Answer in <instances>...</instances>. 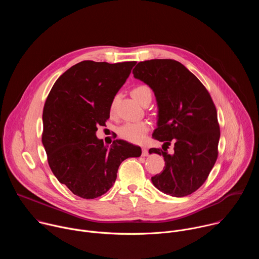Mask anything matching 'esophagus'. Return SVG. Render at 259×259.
<instances>
[{"label": "esophagus", "instance_id": "1", "mask_svg": "<svg viewBox=\"0 0 259 259\" xmlns=\"http://www.w3.org/2000/svg\"><path fill=\"white\" fill-rule=\"evenodd\" d=\"M142 156H143V157L149 156V150H147L146 147H142Z\"/></svg>", "mask_w": 259, "mask_h": 259}]
</instances>
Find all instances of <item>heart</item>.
I'll return each instance as SVG.
<instances>
[{
	"label": "heart",
	"mask_w": 259,
	"mask_h": 259,
	"mask_svg": "<svg viewBox=\"0 0 259 259\" xmlns=\"http://www.w3.org/2000/svg\"><path fill=\"white\" fill-rule=\"evenodd\" d=\"M131 94L134 97V99L137 100L142 105L147 101L151 102V100H152V90L146 85L135 86L132 89ZM117 99H118V95H116L114 97L112 103H110L109 110L112 114L115 110V105H116ZM149 130H150V125H149V123H146L144 121L127 122L119 127L118 134L122 139L127 140L129 142L142 143L145 140L146 134H147V132H149Z\"/></svg>",
	"instance_id": "b5f03b06"
}]
</instances>
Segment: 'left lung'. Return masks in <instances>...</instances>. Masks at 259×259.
Wrapping results in <instances>:
<instances>
[{"instance_id":"1","label":"left lung","mask_w":259,"mask_h":259,"mask_svg":"<svg viewBox=\"0 0 259 259\" xmlns=\"http://www.w3.org/2000/svg\"><path fill=\"white\" fill-rule=\"evenodd\" d=\"M133 75L149 85L157 98L159 119L153 137L166 146L174 143L172 155L167 150H150L165 161L163 171L152 177L154 186L173 197L191 195L206 181L218 157L215 104L200 80L176 60L140 61Z\"/></svg>"}]
</instances>
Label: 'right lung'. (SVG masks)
<instances>
[{"label":"right lung","mask_w":259,"mask_h":259,"mask_svg":"<svg viewBox=\"0 0 259 259\" xmlns=\"http://www.w3.org/2000/svg\"><path fill=\"white\" fill-rule=\"evenodd\" d=\"M135 63L81 61L62 73L46 99L42 142L48 164L73 195L102 196L114 186L121 163L141 155L139 146L124 140L108 149L95 134Z\"/></svg>","instance_id":"1"}]
</instances>
